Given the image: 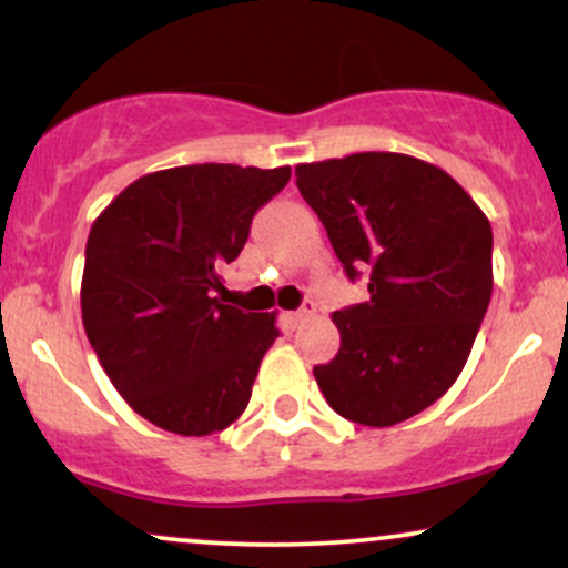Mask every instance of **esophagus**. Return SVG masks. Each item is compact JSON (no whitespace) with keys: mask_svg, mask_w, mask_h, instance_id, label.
Listing matches in <instances>:
<instances>
[{"mask_svg":"<svg viewBox=\"0 0 568 568\" xmlns=\"http://www.w3.org/2000/svg\"><path fill=\"white\" fill-rule=\"evenodd\" d=\"M315 312H317L315 302H304V304H302V310L288 312V325H291V328H298V325L310 321V317H315Z\"/></svg>","mask_w":568,"mask_h":568,"instance_id":"obj_1","label":"esophagus"}]
</instances>
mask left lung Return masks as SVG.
I'll list each match as a JSON object with an SVG mask.
<instances>
[{
	"mask_svg": "<svg viewBox=\"0 0 568 568\" xmlns=\"http://www.w3.org/2000/svg\"><path fill=\"white\" fill-rule=\"evenodd\" d=\"M296 186L366 304L334 312L342 347L315 379L328 406L393 427L448 393L491 302V224L446 171L397 152L302 162Z\"/></svg>",
	"mask_w": 568,
	"mask_h": 568,
	"instance_id": "8db88e82",
	"label": "left lung"
}]
</instances>
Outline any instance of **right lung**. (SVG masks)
Instances as JSON below:
<instances>
[{"label":"right lung","mask_w":568,"mask_h":568,"mask_svg":"<svg viewBox=\"0 0 568 568\" xmlns=\"http://www.w3.org/2000/svg\"><path fill=\"white\" fill-rule=\"evenodd\" d=\"M291 168L224 162L146 173L93 221L82 325L116 393L146 422L202 438L240 419L277 312L221 304V270Z\"/></svg>","instance_id":"obj_1"}]
</instances>
